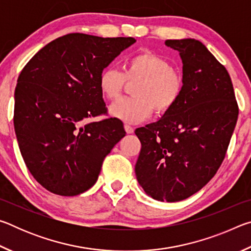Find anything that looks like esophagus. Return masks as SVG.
<instances>
[{"label": "esophagus", "mask_w": 251, "mask_h": 251, "mask_svg": "<svg viewBox=\"0 0 251 251\" xmlns=\"http://www.w3.org/2000/svg\"><path fill=\"white\" fill-rule=\"evenodd\" d=\"M124 128H125V130H126V133H127V134H133V133H134V128H133V127H131V126H129V125L125 124Z\"/></svg>", "instance_id": "34e87169"}]
</instances>
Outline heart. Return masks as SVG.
I'll return each instance as SVG.
<instances>
[{"mask_svg": "<svg viewBox=\"0 0 251 251\" xmlns=\"http://www.w3.org/2000/svg\"><path fill=\"white\" fill-rule=\"evenodd\" d=\"M121 73L114 67L100 72L99 86L106 99L115 100L121 96L126 80L135 84L133 99H123L109 107L113 117L128 124L147 120L152 112L165 114L179 100L184 78L173 69L166 58L152 52H143L128 57Z\"/></svg>", "mask_w": 251, "mask_h": 251, "instance_id": "heart-1", "label": "heart"}]
</instances>
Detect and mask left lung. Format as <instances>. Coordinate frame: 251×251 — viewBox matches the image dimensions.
Instances as JSON below:
<instances>
[{"label": "left lung", "mask_w": 251, "mask_h": 251, "mask_svg": "<svg viewBox=\"0 0 251 251\" xmlns=\"http://www.w3.org/2000/svg\"><path fill=\"white\" fill-rule=\"evenodd\" d=\"M179 53L182 93L160 120L135 130L142 143L135 174L146 195L175 202L192 196L222 165L238 118L227 70L201 42L167 40Z\"/></svg>", "instance_id": "1"}]
</instances>
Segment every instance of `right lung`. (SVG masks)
<instances>
[{
    "instance_id": "1",
    "label": "right lung",
    "mask_w": 251,
    "mask_h": 251,
    "mask_svg": "<svg viewBox=\"0 0 251 251\" xmlns=\"http://www.w3.org/2000/svg\"><path fill=\"white\" fill-rule=\"evenodd\" d=\"M133 37L72 33L50 42L25 65L14 93V129L29 173L49 192L76 196L95 184L106 155L124 137L106 112L100 72Z\"/></svg>"
}]
</instances>
